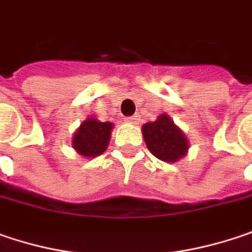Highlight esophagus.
Returning a JSON list of instances; mask_svg holds the SVG:
<instances>
[{"label":"esophagus","mask_w":252,"mask_h":252,"mask_svg":"<svg viewBox=\"0 0 252 252\" xmlns=\"http://www.w3.org/2000/svg\"><path fill=\"white\" fill-rule=\"evenodd\" d=\"M139 120H140L139 116H132L126 119V122H127V123H130V125H139Z\"/></svg>","instance_id":"obj_1"}]
</instances>
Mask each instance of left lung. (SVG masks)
<instances>
[{
  "label": "left lung",
  "instance_id": "obj_1",
  "mask_svg": "<svg viewBox=\"0 0 252 252\" xmlns=\"http://www.w3.org/2000/svg\"><path fill=\"white\" fill-rule=\"evenodd\" d=\"M142 133L151 153L163 162H179L189 151L187 135L166 113L158 116L155 122L145 123L142 126Z\"/></svg>",
  "mask_w": 252,
  "mask_h": 252
}]
</instances>
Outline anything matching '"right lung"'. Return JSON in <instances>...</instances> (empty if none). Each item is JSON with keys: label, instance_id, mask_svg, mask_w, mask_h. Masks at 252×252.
I'll list each match as a JSON object with an SVG mask.
<instances>
[{"label": "right lung", "instance_id": "add662e5", "mask_svg": "<svg viewBox=\"0 0 252 252\" xmlns=\"http://www.w3.org/2000/svg\"><path fill=\"white\" fill-rule=\"evenodd\" d=\"M115 125L110 122H100L96 117L83 120L71 139V146L83 158L100 156L109 146Z\"/></svg>", "mask_w": 252, "mask_h": 252}]
</instances>
